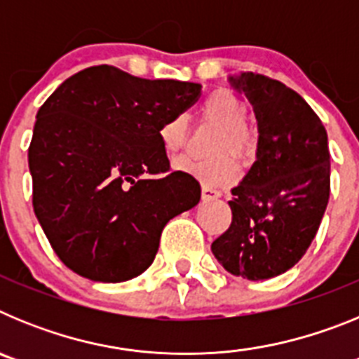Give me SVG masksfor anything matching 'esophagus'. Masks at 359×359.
I'll return each mask as SVG.
<instances>
[{"instance_id": "esophagus-1", "label": "esophagus", "mask_w": 359, "mask_h": 359, "mask_svg": "<svg viewBox=\"0 0 359 359\" xmlns=\"http://www.w3.org/2000/svg\"><path fill=\"white\" fill-rule=\"evenodd\" d=\"M201 198L203 201H212V199H217L221 198V192L214 187H208V185H203L201 187Z\"/></svg>"}]
</instances>
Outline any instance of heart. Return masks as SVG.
Segmentation results:
<instances>
[{"label":"heart","mask_w":359,"mask_h":359,"mask_svg":"<svg viewBox=\"0 0 359 359\" xmlns=\"http://www.w3.org/2000/svg\"><path fill=\"white\" fill-rule=\"evenodd\" d=\"M201 115L207 122L219 126V135L215 138L214 152L230 151L237 158H246L255 147V136L246 126L248 120V107L237 95L231 91L219 90L208 95L201 106ZM189 133V120L183 113L169 116L160 126L161 147L167 154H176L183 149ZM180 172L194 176L207 185H230L239 176L237 163L230 154H219L208 160H192L182 158L174 163Z\"/></svg>","instance_id":"obj_1"}]
</instances>
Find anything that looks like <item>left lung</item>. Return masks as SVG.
Masks as SVG:
<instances>
[{
	"label": "left lung",
	"mask_w": 359,
	"mask_h": 359,
	"mask_svg": "<svg viewBox=\"0 0 359 359\" xmlns=\"http://www.w3.org/2000/svg\"><path fill=\"white\" fill-rule=\"evenodd\" d=\"M259 123L257 160L231 189V224L212 253L236 277L264 280L293 268L315 239L327 208V133L309 104L261 73L230 79Z\"/></svg>",
	"instance_id": "8db88e82"
}]
</instances>
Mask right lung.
Returning <instances> with one entry per match:
<instances>
[{
	"label": "right lung",
	"instance_id": "add662e5",
	"mask_svg": "<svg viewBox=\"0 0 359 359\" xmlns=\"http://www.w3.org/2000/svg\"><path fill=\"white\" fill-rule=\"evenodd\" d=\"M199 95L196 82L100 65L66 79L39 107L28 147L32 203L72 271L97 282L138 277L165 224L198 205L201 187L170 169L158 131Z\"/></svg>",
	"mask_w": 359,
	"mask_h": 359
}]
</instances>
